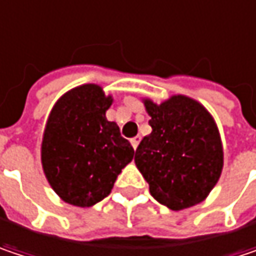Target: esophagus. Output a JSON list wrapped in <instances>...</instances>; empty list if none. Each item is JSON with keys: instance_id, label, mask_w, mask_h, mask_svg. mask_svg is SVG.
I'll return each instance as SVG.
<instances>
[{"instance_id": "34e87169", "label": "esophagus", "mask_w": 256, "mask_h": 256, "mask_svg": "<svg viewBox=\"0 0 256 256\" xmlns=\"http://www.w3.org/2000/svg\"><path fill=\"white\" fill-rule=\"evenodd\" d=\"M140 141H141V137L140 136H137V137L131 138V144H132V147H134V150H137L138 144H140Z\"/></svg>"}]
</instances>
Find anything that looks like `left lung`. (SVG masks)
<instances>
[{
	"label": "left lung",
	"instance_id": "1",
	"mask_svg": "<svg viewBox=\"0 0 256 256\" xmlns=\"http://www.w3.org/2000/svg\"><path fill=\"white\" fill-rule=\"evenodd\" d=\"M144 104L153 131L141 140L134 160L152 196L174 211L204 201L223 169V147L211 115L185 96Z\"/></svg>",
	"mask_w": 256,
	"mask_h": 256
}]
</instances>
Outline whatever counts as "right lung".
Here are the masks:
<instances>
[{"label":"right lung","instance_id":"1","mask_svg":"<svg viewBox=\"0 0 256 256\" xmlns=\"http://www.w3.org/2000/svg\"><path fill=\"white\" fill-rule=\"evenodd\" d=\"M112 98L84 84L56 102L42 141L48 182L65 202L92 207L106 198L134 148L119 126L106 119Z\"/></svg>","mask_w":256,"mask_h":256}]
</instances>
